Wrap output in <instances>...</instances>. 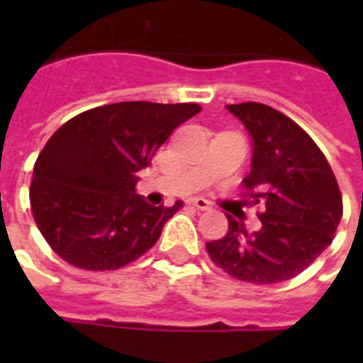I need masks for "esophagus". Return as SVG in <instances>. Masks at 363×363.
I'll return each mask as SVG.
<instances>
[{
	"mask_svg": "<svg viewBox=\"0 0 363 363\" xmlns=\"http://www.w3.org/2000/svg\"><path fill=\"white\" fill-rule=\"evenodd\" d=\"M189 204L194 206L196 210H212V204L206 198H190Z\"/></svg>",
	"mask_w": 363,
	"mask_h": 363,
	"instance_id": "34e87169",
	"label": "esophagus"
}]
</instances>
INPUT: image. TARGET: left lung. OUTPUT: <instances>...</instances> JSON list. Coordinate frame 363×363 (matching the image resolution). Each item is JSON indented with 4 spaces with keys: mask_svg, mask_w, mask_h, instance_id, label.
Listing matches in <instances>:
<instances>
[{
    "mask_svg": "<svg viewBox=\"0 0 363 363\" xmlns=\"http://www.w3.org/2000/svg\"><path fill=\"white\" fill-rule=\"evenodd\" d=\"M252 138L245 204L259 206L260 229L228 216L221 239L206 243L216 267L249 284L296 278L335 239L342 194L325 153L286 114L262 103L228 104Z\"/></svg>",
    "mask_w": 363,
    "mask_h": 363,
    "instance_id": "obj_1",
    "label": "left lung"
}]
</instances>
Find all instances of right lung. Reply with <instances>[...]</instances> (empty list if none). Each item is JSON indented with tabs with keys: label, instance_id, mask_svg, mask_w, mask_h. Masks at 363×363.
Segmentation results:
<instances>
[{
	"label": "right lung",
	"instance_id": "1",
	"mask_svg": "<svg viewBox=\"0 0 363 363\" xmlns=\"http://www.w3.org/2000/svg\"><path fill=\"white\" fill-rule=\"evenodd\" d=\"M196 103H112L58 128L35 163L30 210L50 249L82 270H116L157 243L182 208L150 206L135 194L138 171Z\"/></svg>",
	"mask_w": 363,
	"mask_h": 363
}]
</instances>
